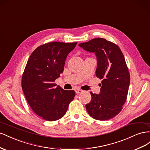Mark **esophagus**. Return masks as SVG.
<instances>
[{
    "label": "esophagus",
    "instance_id": "34e87169",
    "mask_svg": "<svg viewBox=\"0 0 150 150\" xmlns=\"http://www.w3.org/2000/svg\"><path fill=\"white\" fill-rule=\"evenodd\" d=\"M75 93H82V92H83L82 90L79 89V88H76V89H75Z\"/></svg>",
    "mask_w": 150,
    "mask_h": 150
}]
</instances>
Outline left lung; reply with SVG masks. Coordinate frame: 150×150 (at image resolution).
Instances as JSON below:
<instances>
[{
    "instance_id": "8db88e82",
    "label": "left lung",
    "mask_w": 150,
    "mask_h": 150,
    "mask_svg": "<svg viewBox=\"0 0 150 150\" xmlns=\"http://www.w3.org/2000/svg\"><path fill=\"white\" fill-rule=\"evenodd\" d=\"M79 46L96 54V75L102 79L100 93L91 92V101L85 105L87 112L97 120H108L121 112L126 100L130 76L125 57L118 46L104 38H95Z\"/></svg>"
}]
</instances>
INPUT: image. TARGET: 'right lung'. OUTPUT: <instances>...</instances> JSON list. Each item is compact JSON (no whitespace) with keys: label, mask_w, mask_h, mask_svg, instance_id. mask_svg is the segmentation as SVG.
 <instances>
[{"label":"right lung","mask_w":150,"mask_h":150,"mask_svg":"<svg viewBox=\"0 0 150 150\" xmlns=\"http://www.w3.org/2000/svg\"><path fill=\"white\" fill-rule=\"evenodd\" d=\"M77 42H49L33 51L22 77V88L29 105L45 120L57 121L67 112L75 91H65L54 82L63 73L68 53Z\"/></svg>","instance_id":"right-lung-1"}]
</instances>
